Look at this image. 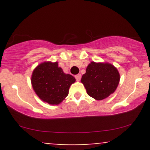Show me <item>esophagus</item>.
I'll list each match as a JSON object with an SVG mask.
<instances>
[{
	"label": "esophagus",
	"mask_w": 150,
	"mask_h": 150,
	"mask_svg": "<svg viewBox=\"0 0 150 150\" xmlns=\"http://www.w3.org/2000/svg\"><path fill=\"white\" fill-rule=\"evenodd\" d=\"M75 79H76L77 81H80L81 79V75L80 74H77V75H75Z\"/></svg>",
	"instance_id": "1"
}]
</instances>
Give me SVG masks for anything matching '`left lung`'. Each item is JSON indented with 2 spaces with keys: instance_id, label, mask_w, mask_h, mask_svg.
<instances>
[{
  "instance_id": "left-lung-1",
  "label": "left lung",
  "mask_w": 150,
  "mask_h": 150,
  "mask_svg": "<svg viewBox=\"0 0 150 150\" xmlns=\"http://www.w3.org/2000/svg\"><path fill=\"white\" fill-rule=\"evenodd\" d=\"M120 82V74L114 65L107 63L91 62L81 82L87 93L96 100H102L116 91Z\"/></svg>"
}]
</instances>
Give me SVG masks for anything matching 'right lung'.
<instances>
[{
  "label": "right lung",
  "instance_id": "right-lung-1",
  "mask_svg": "<svg viewBox=\"0 0 150 150\" xmlns=\"http://www.w3.org/2000/svg\"><path fill=\"white\" fill-rule=\"evenodd\" d=\"M75 78L65 74L58 62L44 61L34 68L31 77L32 88L44 102L58 105L68 95Z\"/></svg>",
  "mask_w": 150,
  "mask_h": 150
}]
</instances>
